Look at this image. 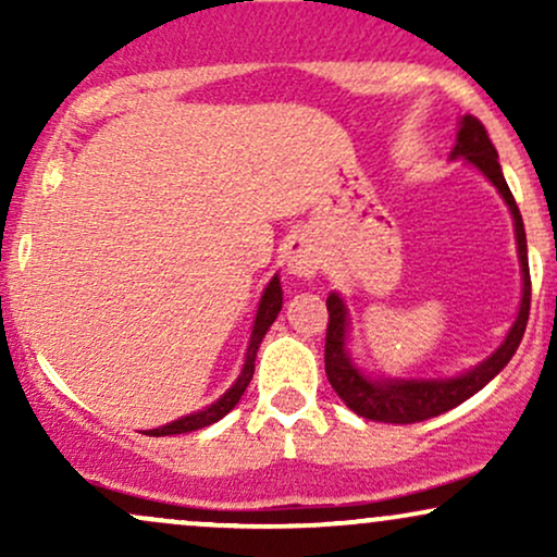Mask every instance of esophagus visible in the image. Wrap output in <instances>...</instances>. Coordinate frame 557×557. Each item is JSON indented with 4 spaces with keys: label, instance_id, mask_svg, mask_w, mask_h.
<instances>
[{
    "label": "esophagus",
    "instance_id": "esophagus-1",
    "mask_svg": "<svg viewBox=\"0 0 557 557\" xmlns=\"http://www.w3.org/2000/svg\"><path fill=\"white\" fill-rule=\"evenodd\" d=\"M285 261H287V270L298 277H314L319 270V259L317 253L306 246L304 240H290L285 248Z\"/></svg>",
    "mask_w": 557,
    "mask_h": 557
}]
</instances>
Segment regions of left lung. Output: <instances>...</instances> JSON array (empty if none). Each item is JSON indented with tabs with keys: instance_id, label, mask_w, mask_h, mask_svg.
Returning a JSON list of instances; mask_svg holds the SVG:
<instances>
[{
	"instance_id": "8db88e82",
	"label": "left lung",
	"mask_w": 557,
	"mask_h": 557,
	"mask_svg": "<svg viewBox=\"0 0 557 557\" xmlns=\"http://www.w3.org/2000/svg\"><path fill=\"white\" fill-rule=\"evenodd\" d=\"M453 157H466L474 168H479L490 177V183L500 190V196L508 203L510 214H513L516 225V243H519V259L523 272V298L516 324L510 327L508 337L487 361H482L474 372L456 376V380H440V382H372L367 380L359 369L354 367L345 354V306L343 300L332 293L327 298V337H324V372L332 389L341 395V400L354 413L363 419L382 421V424H417L440 413L450 411V408L461 406L471 395L479 393L500 369L513 359L516 348H519L523 330L529 322V306H532V277H529V259H527V233H523V220L516 198L510 194L508 183H505L500 162H497V151L479 123L474 114H466L461 120V131H458V144Z\"/></svg>"
}]
</instances>
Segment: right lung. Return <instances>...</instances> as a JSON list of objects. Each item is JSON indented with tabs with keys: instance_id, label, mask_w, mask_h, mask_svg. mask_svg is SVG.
<instances>
[{
	"instance_id": "add662e5",
	"label": "right lung",
	"mask_w": 557,
	"mask_h": 557,
	"mask_svg": "<svg viewBox=\"0 0 557 557\" xmlns=\"http://www.w3.org/2000/svg\"><path fill=\"white\" fill-rule=\"evenodd\" d=\"M280 309H283V287H280V277H272V283L267 285L264 296H261L257 322H253V332H251V343H248V350H246V363H243V372L238 376V382H235V385L230 387L220 400L212 403L209 408H203V411L190 413V417L177 419L168 426H159V430H151L146 434H151V437H164V434L196 432V430H203V426L214 424V421H220L225 413L233 411L235 403L240 400L243 393H246L248 382H251V376H253V361H257V350H259L261 337H264L267 330L272 327V322L277 319Z\"/></svg>"
}]
</instances>
